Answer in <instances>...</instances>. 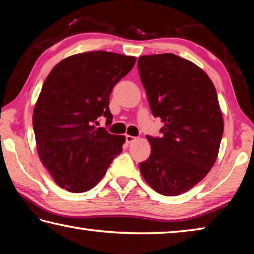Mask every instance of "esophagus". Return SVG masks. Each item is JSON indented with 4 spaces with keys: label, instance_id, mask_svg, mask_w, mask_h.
<instances>
[{
    "label": "esophagus",
    "instance_id": "obj_1",
    "mask_svg": "<svg viewBox=\"0 0 254 254\" xmlns=\"http://www.w3.org/2000/svg\"><path fill=\"white\" fill-rule=\"evenodd\" d=\"M136 140H137L136 136H132V135H128V134L126 135V141H127V143H128V144L135 142Z\"/></svg>",
    "mask_w": 254,
    "mask_h": 254
}]
</instances>
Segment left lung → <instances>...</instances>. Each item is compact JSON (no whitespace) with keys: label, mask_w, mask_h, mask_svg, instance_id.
<instances>
[{"label":"left lung","mask_w":254,"mask_h":254,"mask_svg":"<svg viewBox=\"0 0 254 254\" xmlns=\"http://www.w3.org/2000/svg\"><path fill=\"white\" fill-rule=\"evenodd\" d=\"M141 81L161 137L147 135L140 171L159 194L177 196L198 184L216 160L224 130L215 86L203 69L174 54L141 56Z\"/></svg>","instance_id":"obj_1"}]
</instances>
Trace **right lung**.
Here are the masks:
<instances>
[{"mask_svg":"<svg viewBox=\"0 0 254 254\" xmlns=\"http://www.w3.org/2000/svg\"><path fill=\"white\" fill-rule=\"evenodd\" d=\"M135 57L107 51L70 56L42 85L32 117L38 154L56 184L71 192L92 189L122 152L123 135L96 127L112 122L110 95Z\"/></svg>","mask_w":254,"mask_h":254,"instance_id":"add662e5","label":"right lung"}]
</instances>
